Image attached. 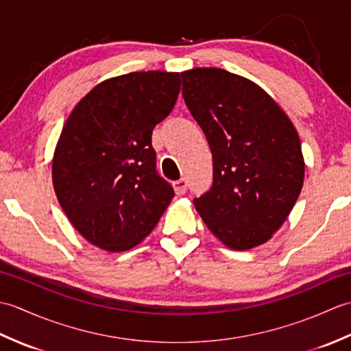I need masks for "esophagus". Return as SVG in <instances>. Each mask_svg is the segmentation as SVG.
I'll list each match as a JSON object with an SVG mask.
<instances>
[{"instance_id":"34e87169","label":"esophagus","mask_w":351,"mask_h":351,"mask_svg":"<svg viewBox=\"0 0 351 351\" xmlns=\"http://www.w3.org/2000/svg\"><path fill=\"white\" fill-rule=\"evenodd\" d=\"M187 187H189V182H187V180H180V181H175L173 182V189H175V193L178 196H181V195H184L185 191H187Z\"/></svg>"}]
</instances>
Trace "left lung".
Masks as SVG:
<instances>
[{
  "label": "left lung",
  "mask_w": 351,
  "mask_h": 351,
  "mask_svg": "<svg viewBox=\"0 0 351 351\" xmlns=\"http://www.w3.org/2000/svg\"><path fill=\"white\" fill-rule=\"evenodd\" d=\"M182 96L213 154V185L193 200L208 229L234 250L270 240L299 197V134L252 81L219 68L181 73Z\"/></svg>",
  "instance_id": "8db88e82"
}]
</instances>
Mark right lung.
<instances>
[{
  "instance_id": "right-lung-1",
  "label": "right lung",
  "mask_w": 351,
  "mask_h": 351,
  "mask_svg": "<svg viewBox=\"0 0 351 351\" xmlns=\"http://www.w3.org/2000/svg\"><path fill=\"white\" fill-rule=\"evenodd\" d=\"M180 73L131 72L88 92L66 121L52 161L64 214L87 241L123 252L152 232L173 187L156 171L152 131L173 110Z\"/></svg>"
}]
</instances>
